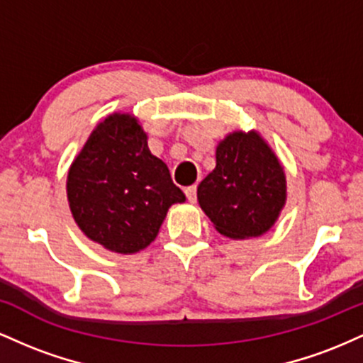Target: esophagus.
Masks as SVG:
<instances>
[{
    "label": "esophagus",
    "mask_w": 363,
    "mask_h": 363,
    "mask_svg": "<svg viewBox=\"0 0 363 363\" xmlns=\"http://www.w3.org/2000/svg\"><path fill=\"white\" fill-rule=\"evenodd\" d=\"M184 193H186V196H187V199H189V203H194V201H196V186L186 187Z\"/></svg>",
    "instance_id": "1"
}]
</instances>
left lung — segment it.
<instances>
[{
    "mask_svg": "<svg viewBox=\"0 0 363 363\" xmlns=\"http://www.w3.org/2000/svg\"><path fill=\"white\" fill-rule=\"evenodd\" d=\"M216 165L198 186V203L220 234L234 240L261 237L286 203L280 158L257 131H232L216 145Z\"/></svg>",
    "mask_w": 363,
    "mask_h": 363,
    "instance_id": "obj_1",
    "label": "left lung"
}]
</instances>
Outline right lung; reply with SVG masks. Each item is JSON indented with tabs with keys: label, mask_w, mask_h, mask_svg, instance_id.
Returning a JSON list of instances; mask_svg holds the SVG:
<instances>
[{
	"label": "right lung",
	"mask_w": 363,
	"mask_h": 363,
	"mask_svg": "<svg viewBox=\"0 0 363 363\" xmlns=\"http://www.w3.org/2000/svg\"><path fill=\"white\" fill-rule=\"evenodd\" d=\"M66 194L83 234L118 254L148 247L169 208L186 201L129 112L109 114L90 133L69 165Z\"/></svg>",
	"instance_id": "right-lung-1"
}]
</instances>
